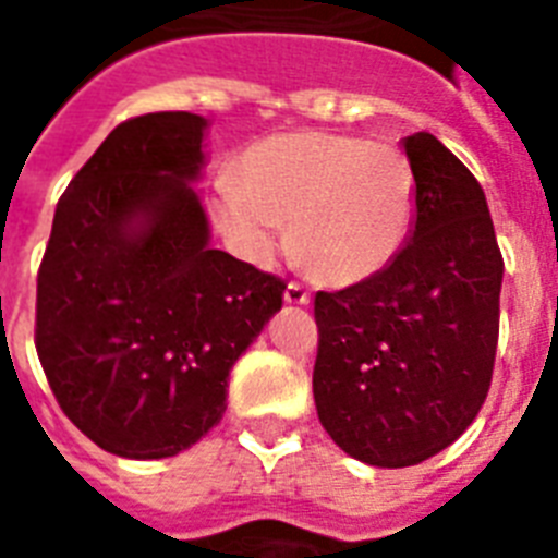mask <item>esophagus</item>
<instances>
[{"mask_svg":"<svg viewBox=\"0 0 558 558\" xmlns=\"http://www.w3.org/2000/svg\"><path fill=\"white\" fill-rule=\"evenodd\" d=\"M283 298H287V304H310V289L301 280H289Z\"/></svg>","mask_w":558,"mask_h":558,"instance_id":"1","label":"esophagus"}]
</instances>
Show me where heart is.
<instances>
[{"instance_id": "heart-1", "label": "heart", "mask_w": 558, "mask_h": 558, "mask_svg": "<svg viewBox=\"0 0 558 558\" xmlns=\"http://www.w3.org/2000/svg\"><path fill=\"white\" fill-rule=\"evenodd\" d=\"M236 252L269 263L289 219V248L310 275L350 287L388 269L416 214V177L405 150L339 133H278L245 147L234 179L210 202Z\"/></svg>"}]
</instances>
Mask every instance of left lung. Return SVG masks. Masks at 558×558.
I'll return each mask as SVG.
<instances>
[{
  "mask_svg": "<svg viewBox=\"0 0 558 558\" xmlns=\"http://www.w3.org/2000/svg\"><path fill=\"white\" fill-rule=\"evenodd\" d=\"M416 222L388 269L315 292L313 393L336 446L371 466L423 463L489 393L504 257L484 187L432 133L405 138Z\"/></svg>",
  "mask_w": 558,
  "mask_h": 558,
  "instance_id": "left-lung-1",
  "label": "left lung"
}]
</instances>
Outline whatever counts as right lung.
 Returning a JSON list of instances; mask_svg holds the SVG:
<instances>
[{
    "instance_id": "obj_1",
    "label": "right lung",
    "mask_w": 558,
    "mask_h": 558,
    "mask_svg": "<svg viewBox=\"0 0 558 558\" xmlns=\"http://www.w3.org/2000/svg\"><path fill=\"white\" fill-rule=\"evenodd\" d=\"M205 118H130L57 202L37 275L39 365L63 414L118 458H173L226 414L228 371L287 283L208 245L187 182Z\"/></svg>"
}]
</instances>
